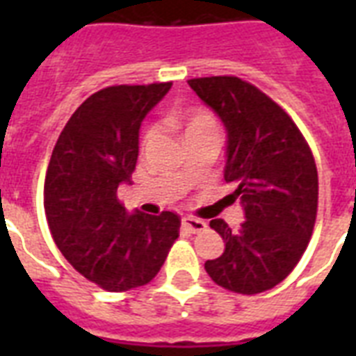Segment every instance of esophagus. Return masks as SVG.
<instances>
[{"label":"esophagus","mask_w":356,"mask_h":356,"mask_svg":"<svg viewBox=\"0 0 356 356\" xmlns=\"http://www.w3.org/2000/svg\"><path fill=\"white\" fill-rule=\"evenodd\" d=\"M183 227L190 233H201V231H205L207 229V223L203 220H197V218H192V216H186L183 218Z\"/></svg>","instance_id":"1"}]
</instances>
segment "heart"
Wrapping results in <instances>:
<instances>
[{
    "label": "heart",
    "mask_w": 356,
    "mask_h": 356,
    "mask_svg": "<svg viewBox=\"0 0 356 356\" xmlns=\"http://www.w3.org/2000/svg\"><path fill=\"white\" fill-rule=\"evenodd\" d=\"M183 125H184V134L192 133V131H197V129L205 127H214V120L211 118V114L203 113V111H192V113H186L183 116ZM153 136V131H147L144 134V142Z\"/></svg>",
    "instance_id": "1"
}]
</instances>
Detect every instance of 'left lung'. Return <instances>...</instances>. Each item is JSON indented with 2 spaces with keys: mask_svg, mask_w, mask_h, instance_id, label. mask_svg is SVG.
I'll use <instances>...</instances> for the list:
<instances>
[{
  "mask_svg": "<svg viewBox=\"0 0 356 356\" xmlns=\"http://www.w3.org/2000/svg\"><path fill=\"white\" fill-rule=\"evenodd\" d=\"M190 88L227 131L223 177L238 186L245 222L233 231L211 227L225 242L207 260L216 284L253 296L277 286L296 268L312 236L318 211V170L298 125L264 92L238 77L190 79Z\"/></svg>",
  "mask_w": 356,
  "mask_h": 356,
  "instance_id": "left-lung-1",
  "label": "left lung"
}]
</instances>
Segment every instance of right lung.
Here are the masks:
<instances>
[{
  "label": "right lung",
  "instance_id": "add662e5",
  "mask_svg": "<svg viewBox=\"0 0 356 356\" xmlns=\"http://www.w3.org/2000/svg\"><path fill=\"white\" fill-rule=\"evenodd\" d=\"M172 83L108 86L81 105L58 136L44 184V209L64 259L108 292L144 286L179 236L177 214L127 212L140 125Z\"/></svg>",
  "mask_w": 356,
  "mask_h": 356
}]
</instances>
